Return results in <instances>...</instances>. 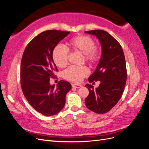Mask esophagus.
<instances>
[{"label":"esophagus","mask_w":149,"mask_h":149,"mask_svg":"<svg viewBox=\"0 0 149 149\" xmlns=\"http://www.w3.org/2000/svg\"><path fill=\"white\" fill-rule=\"evenodd\" d=\"M72 87L76 88H79L82 87V85L77 84H72Z\"/></svg>","instance_id":"1"}]
</instances>
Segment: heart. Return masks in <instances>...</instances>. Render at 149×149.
<instances>
[{
  "mask_svg": "<svg viewBox=\"0 0 149 149\" xmlns=\"http://www.w3.org/2000/svg\"><path fill=\"white\" fill-rule=\"evenodd\" d=\"M69 49L84 55V61L89 65H94L100 58V49L95 46L94 40L86 35H79L71 38L67 43ZM69 52L61 45H57L53 49L52 58L55 64L59 68L65 67L68 63ZM89 73L86 66H70L63 73L66 79L71 82L79 83Z\"/></svg>",
  "mask_w": 149,
  "mask_h": 149,
  "instance_id": "1",
  "label": "heart"
}]
</instances>
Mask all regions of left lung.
I'll return each instance as SVG.
<instances>
[{"mask_svg": "<svg viewBox=\"0 0 149 149\" xmlns=\"http://www.w3.org/2000/svg\"><path fill=\"white\" fill-rule=\"evenodd\" d=\"M85 33L96 36L100 41L102 54L95 71L88 81H100L99 86L85 85L89 89L85 104L89 110L97 114L109 111L118 102L123 95L127 79L124 54L120 45L107 31L102 30L86 31Z\"/></svg>", "mask_w": 149, "mask_h": 149, "instance_id": "obj_1", "label": "left lung"}]
</instances>
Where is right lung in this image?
<instances>
[{
  "mask_svg": "<svg viewBox=\"0 0 149 149\" xmlns=\"http://www.w3.org/2000/svg\"><path fill=\"white\" fill-rule=\"evenodd\" d=\"M70 31L47 30L40 33L26 47L20 66V83L26 100L42 114L51 116L59 112L71 89L70 83L60 80L56 87L49 84L58 71L52 58L53 49Z\"/></svg>",
  "mask_w": 149,
  "mask_h": 149,
  "instance_id": "right-lung-1",
  "label": "right lung"
}]
</instances>
